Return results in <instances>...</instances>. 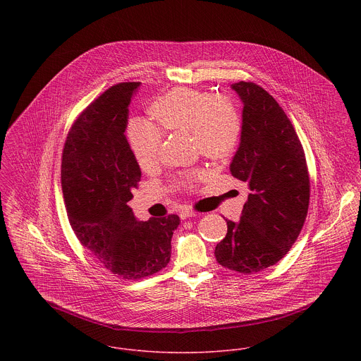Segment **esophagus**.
I'll list each match as a JSON object with an SVG mask.
<instances>
[{"mask_svg":"<svg viewBox=\"0 0 361 361\" xmlns=\"http://www.w3.org/2000/svg\"><path fill=\"white\" fill-rule=\"evenodd\" d=\"M197 214L195 212V211H192V209H182L180 211V214H179V216H180V219H188V218H195Z\"/></svg>","mask_w":361,"mask_h":361,"instance_id":"34e87169","label":"esophagus"}]
</instances>
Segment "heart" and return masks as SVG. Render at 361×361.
<instances>
[{
	"mask_svg": "<svg viewBox=\"0 0 361 361\" xmlns=\"http://www.w3.org/2000/svg\"><path fill=\"white\" fill-rule=\"evenodd\" d=\"M150 114L165 132L190 133L195 149L214 161L229 158L240 139V109L224 93L209 96L206 92L178 87L152 104ZM128 139L139 166H154L164 139L154 123L142 118L132 119Z\"/></svg>",
	"mask_w": 361,
	"mask_h": 361,
	"instance_id": "1",
	"label": "heart"
}]
</instances>
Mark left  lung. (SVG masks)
<instances>
[{
    "label": "left lung",
    "mask_w": 361,
    "mask_h": 361,
    "mask_svg": "<svg viewBox=\"0 0 361 361\" xmlns=\"http://www.w3.org/2000/svg\"><path fill=\"white\" fill-rule=\"evenodd\" d=\"M231 89L243 111L229 169L250 193L240 219L226 221L214 255L228 269L253 274L276 264L296 242L309 209V171L295 128L275 99L252 82Z\"/></svg>",
    "instance_id": "1"
}]
</instances>
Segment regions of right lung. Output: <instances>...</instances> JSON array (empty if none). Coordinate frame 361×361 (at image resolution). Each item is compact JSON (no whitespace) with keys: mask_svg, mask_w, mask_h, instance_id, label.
Returning a JSON list of instances; mask_svg holds the SVG:
<instances>
[{"mask_svg":"<svg viewBox=\"0 0 361 361\" xmlns=\"http://www.w3.org/2000/svg\"><path fill=\"white\" fill-rule=\"evenodd\" d=\"M140 82L119 83L90 104L68 133L61 183L69 224L104 268L140 279L166 267L178 215L139 221L128 202L142 171L128 143L129 104Z\"/></svg>","mask_w":361,"mask_h":361,"instance_id":"obj_1","label":"right lung"}]
</instances>
